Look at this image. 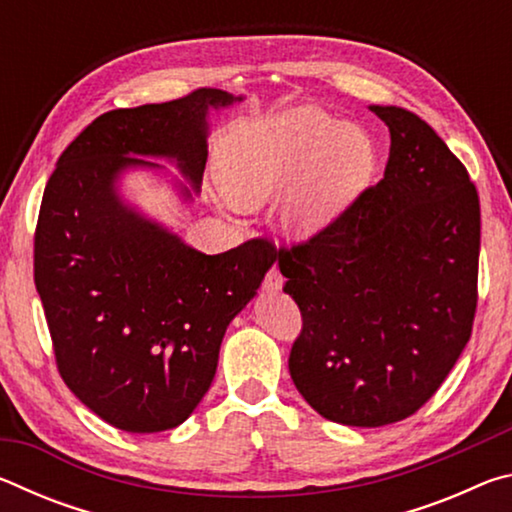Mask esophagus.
<instances>
[{
  "instance_id": "esophagus-1",
  "label": "esophagus",
  "mask_w": 512,
  "mask_h": 512,
  "mask_svg": "<svg viewBox=\"0 0 512 512\" xmlns=\"http://www.w3.org/2000/svg\"><path fill=\"white\" fill-rule=\"evenodd\" d=\"M282 284H284V275L280 273V268L273 264L271 268H268V273L264 277V289L266 291H280Z\"/></svg>"
}]
</instances>
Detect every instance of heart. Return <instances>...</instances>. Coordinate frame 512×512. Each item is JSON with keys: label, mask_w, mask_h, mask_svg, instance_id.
<instances>
[{"label": "heart", "mask_w": 512, "mask_h": 512, "mask_svg": "<svg viewBox=\"0 0 512 512\" xmlns=\"http://www.w3.org/2000/svg\"><path fill=\"white\" fill-rule=\"evenodd\" d=\"M375 167L370 137L314 108L241 121L221 137L216 173L239 205H262L282 189V225L309 237L357 196Z\"/></svg>", "instance_id": "heart-1"}]
</instances>
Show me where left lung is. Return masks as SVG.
Segmentation results:
<instances>
[{
    "label": "left lung",
    "mask_w": 512,
    "mask_h": 512,
    "mask_svg": "<svg viewBox=\"0 0 512 512\" xmlns=\"http://www.w3.org/2000/svg\"><path fill=\"white\" fill-rule=\"evenodd\" d=\"M370 110L391 131L384 178L275 257L302 316L293 384L350 427L422 409L470 341L479 302L481 207L465 164L413 112Z\"/></svg>",
    "instance_id": "1"
}]
</instances>
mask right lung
<instances>
[{"mask_svg": "<svg viewBox=\"0 0 512 512\" xmlns=\"http://www.w3.org/2000/svg\"><path fill=\"white\" fill-rule=\"evenodd\" d=\"M235 97L198 88L167 103L103 112L58 158L33 237V280L56 368L112 427H178L210 388L225 329L255 296L277 250L264 237L221 255L185 246L128 210L117 173L167 155L198 189L207 108Z\"/></svg>", "mask_w": 512, "mask_h": 512, "instance_id": "1", "label": "right lung"}]
</instances>
